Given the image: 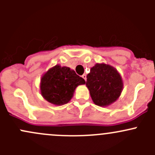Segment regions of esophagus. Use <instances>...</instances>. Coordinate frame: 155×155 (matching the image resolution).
I'll return each mask as SVG.
<instances>
[{"instance_id":"1","label":"esophagus","mask_w":155,"mask_h":155,"mask_svg":"<svg viewBox=\"0 0 155 155\" xmlns=\"http://www.w3.org/2000/svg\"><path fill=\"white\" fill-rule=\"evenodd\" d=\"M82 77L83 78L84 80L86 81V79H87V78H86V75H85V74H83V75H82Z\"/></svg>"}]
</instances>
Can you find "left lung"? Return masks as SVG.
<instances>
[{
	"label": "left lung",
	"instance_id": "obj_1",
	"mask_svg": "<svg viewBox=\"0 0 155 155\" xmlns=\"http://www.w3.org/2000/svg\"><path fill=\"white\" fill-rule=\"evenodd\" d=\"M86 86L94 103L100 107H105L119 97L123 83L115 68L105 64H97L87 74Z\"/></svg>",
	"mask_w": 155,
	"mask_h": 155
}]
</instances>
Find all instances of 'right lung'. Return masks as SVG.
Here are the masks:
<instances>
[{
	"label": "right lung",
	"instance_id": "1",
	"mask_svg": "<svg viewBox=\"0 0 155 155\" xmlns=\"http://www.w3.org/2000/svg\"><path fill=\"white\" fill-rule=\"evenodd\" d=\"M85 83V81L74 70L56 65L42 77L40 91L43 97L49 103L63 105L71 100L76 87Z\"/></svg>",
	"mask_w": 155,
	"mask_h": 155
}]
</instances>
